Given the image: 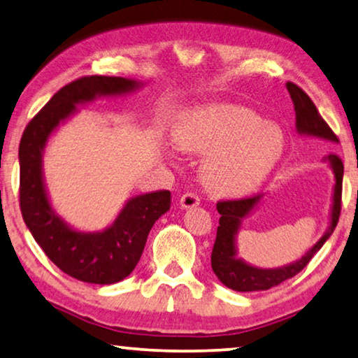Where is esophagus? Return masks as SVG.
Returning <instances> with one entry per match:
<instances>
[{
	"instance_id": "esophagus-1",
	"label": "esophagus",
	"mask_w": 358,
	"mask_h": 358,
	"mask_svg": "<svg viewBox=\"0 0 358 358\" xmlns=\"http://www.w3.org/2000/svg\"><path fill=\"white\" fill-rule=\"evenodd\" d=\"M198 205H200V200H198V196L194 194H184L179 198V206L182 208V210H192V208H195Z\"/></svg>"
}]
</instances>
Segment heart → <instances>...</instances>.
<instances>
[{
    "label": "heart",
    "instance_id": "heart-1",
    "mask_svg": "<svg viewBox=\"0 0 358 358\" xmlns=\"http://www.w3.org/2000/svg\"><path fill=\"white\" fill-rule=\"evenodd\" d=\"M180 152L208 155L201 168L205 187L219 196H243L257 189L282 160L287 136L255 110L210 103L185 113L176 124Z\"/></svg>",
    "mask_w": 358,
    "mask_h": 358
}]
</instances>
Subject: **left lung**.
<instances>
[{"instance_id": "8db88e82", "label": "left lung", "mask_w": 358, "mask_h": 358, "mask_svg": "<svg viewBox=\"0 0 358 358\" xmlns=\"http://www.w3.org/2000/svg\"><path fill=\"white\" fill-rule=\"evenodd\" d=\"M287 90L294 103L296 131H298V134L306 137H317V139L338 144L339 139L336 134L329 129L325 120L320 117V113H318L315 103L310 101V97L294 83H287ZM323 162L328 163V166L331 168L334 174L328 227L325 234L320 236V240L312 248L307 250L299 259L285 264L282 267L262 268L252 266V264L241 259L238 256V248H236V236L240 234L241 224L261 206L266 195L261 194L251 198H243V200L217 203L216 208L217 213L221 214V217H219L217 235L211 255V267L213 272L216 273V277L221 280V283H224L225 287L234 291H241V293L271 289L272 287H277V285L283 283L285 280L299 273L309 264L313 255L325 245V241L331 236L339 219L344 166L341 158L334 155V153L323 157Z\"/></svg>"}]
</instances>
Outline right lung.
<instances>
[{
    "label": "right lung",
    "instance_id": "add662e5",
    "mask_svg": "<svg viewBox=\"0 0 358 358\" xmlns=\"http://www.w3.org/2000/svg\"><path fill=\"white\" fill-rule=\"evenodd\" d=\"M144 86L122 76H85L52 96L24 131L19 145L20 210L25 225L60 271L80 282L112 285L134 271L148 232L171 206L169 190L131 196L115 221L102 230H80L54 210L43 171L51 136L78 107L99 97H120Z\"/></svg>",
    "mask_w": 358,
    "mask_h": 358
}]
</instances>
